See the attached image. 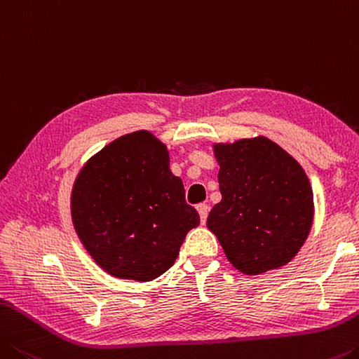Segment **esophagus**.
<instances>
[{
  "label": "esophagus",
  "mask_w": 359,
  "mask_h": 359,
  "mask_svg": "<svg viewBox=\"0 0 359 359\" xmlns=\"http://www.w3.org/2000/svg\"><path fill=\"white\" fill-rule=\"evenodd\" d=\"M197 211H198V216H201V222L202 224H205V222H207V216H208V205H205V203L197 205Z\"/></svg>",
  "instance_id": "obj_1"
}]
</instances>
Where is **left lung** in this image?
Masks as SVG:
<instances>
[{"instance_id":"1","label":"left lung","mask_w":359,"mask_h":359,"mask_svg":"<svg viewBox=\"0 0 359 359\" xmlns=\"http://www.w3.org/2000/svg\"><path fill=\"white\" fill-rule=\"evenodd\" d=\"M221 202L207 226L232 266L259 275L286 266L307 240L313 191L294 157L266 137L213 144Z\"/></svg>"}]
</instances>
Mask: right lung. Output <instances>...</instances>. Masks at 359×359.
I'll list each match as a JSON object with an SVG mask.
<instances>
[{
  "instance_id": "1",
  "label": "right lung",
  "mask_w": 359,
  "mask_h": 359,
  "mask_svg": "<svg viewBox=\"0 0 359 359\" xmlns=\"http://www.w3.org/2000/svg\"><path fill=\"white\" fill-rule=\"evenodd\" d=\"M79 240L104 272L151 281L173 266L201 218L170 172L167 146L148 130L111 141L81 168L72 191Z\"/></svg>"
}]
</instances>
